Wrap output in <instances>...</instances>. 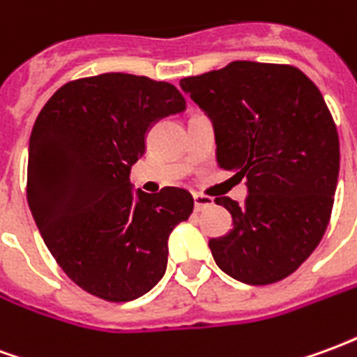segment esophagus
I'll return each mask as SVG.
<instances>
[{
    "label": "esophagus",
    "mask_w": 357,
    "mask_h": 357,
    "mask_svg": "<svg viewBox=\"0 0 357 357\" xmlns=\"http://www.w3.org/2000/svg\"><path fill=\"white\" fill-rule=\"evenodd\" d=\"M193 201H195V210H206L208 206L214 204V201L210 199V197H204V195H193Z\"/></svg>",
    "instance_id": "esophagus-1"
}]
</instances>
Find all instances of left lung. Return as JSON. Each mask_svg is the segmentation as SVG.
<instances>
[{"label": "left lung", "instance_id": "8db88e82", "mask_svg": "<svg viewBox=\"0 0 357 357\" xmlns=\"http://www.w3.org/2000/svg\"><path fill=\"white\" fill-rule=\"evenodd\" d=\"M181 89L210 118L220 168L247 179L245 204L218 197L233 229L210 239L218 268L247 284L281 281L329 225L340 147L321 91L291 65L235 61Z\"/></svg>", "mask_w": 357, "mask_h": 357}]
</instances>
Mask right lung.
<instances>
[{
	"mask_svg": "<svg viewBox=\"0 0 357 357\" xmlns=\"http://www.w3.org/2000/svg\"><path fill=\"white\" fill-rule=\"evenodd\" d=\"M168 82L110 73L59 88L28 147V206L45 247L93 296L128 302L162 279L172 229L193 212L179 187L133 191L149 130L185 110Z\"/></svg>",
	"mask_w": 357,
	"mask_h": 357,
	"instance_id": "1",
	"label": "right lung"
}]
</instances>
